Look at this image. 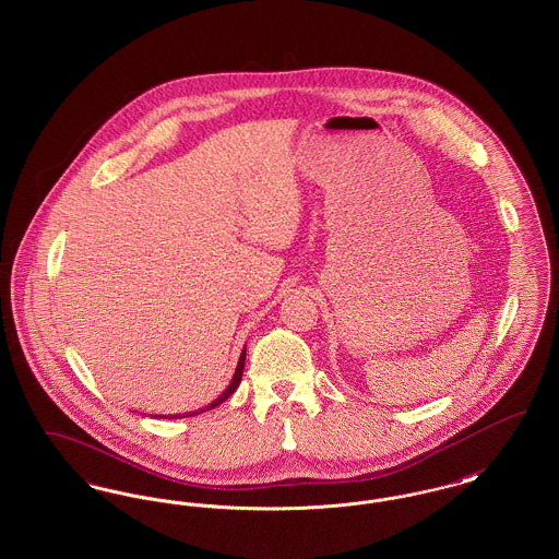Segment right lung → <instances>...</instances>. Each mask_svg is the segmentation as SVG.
Instances as JSON below:
<instances>
[{
    "label": "right lung",
    "instance_id": "right-lung-1",
    "mask_svg": "<svg viewBox=\"0 0 559 559\" xmlns=\"http://www.w3.org/2000/svg\"><path fill=\"white\" fill-rule=\"evenodd\" d=\"M245 347H242V352H240V358H239V365H237V371H235V377H233V381L228 383V388L217 396V399L213 400V402H210L207 406H203V408H199V411H188V413H178V415H171L169 419H182V417H194V415H201V413H205V411H212V408H215L217 404H222L224 400L230 399V394H235V390L239 388L240 383V377H242V369H245ZM155 417H160L163 419V415H155Z\"/></svg>",
    "mask_w": 559,
    "mask_h": 559
}]
</instances>
